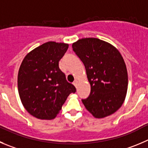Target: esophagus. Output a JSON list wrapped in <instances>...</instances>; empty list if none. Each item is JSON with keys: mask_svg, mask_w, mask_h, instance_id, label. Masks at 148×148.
Instances as JSON below:
<instances>
[{"mask_svg": "<svg viewBox=\"0 0 148 148\" xmlns=\"http://www.w3.org/2000/svg\"><path fill=\"white\" fill-rule=\"evenodd\" d=\"M78 81H77V80H75V81L73 82V85L75 86V87H77V86H78Z\"/></svg>", "mask_w": 148, "mask_h": 148, "instance_id": "1", "label": "esophagus"}]
</instances>
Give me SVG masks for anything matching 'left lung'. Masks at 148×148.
I'll use <instances>...</instances> for the list:
<instances>
[{
  "mask_svg": "<svg viewBox=\"0 0 148 148\" xmlns=\"http://www.w3.org/2000/svg\"><path fill=\"white\" fill-rule=\"evenodd\" d=\"M73 50L85 66L91 92L82 99L95 118L112 115L123 105L128 88L126 64L118 49L95 38L73 43Z\"/></svg>",
  "mask_w": 148,
  "mask_h": 148,
  "instance_id": "obj_1",
  "label": "left lung"
}]
</instances>
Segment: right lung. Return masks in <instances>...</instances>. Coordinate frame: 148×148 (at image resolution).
Masks as SVG:
<instances>
[{"label": "right lung", "mask_w": 148, "mask_h": 148, "mask_svg": "<svg viewBox=\"0 0 148 148\" xmlns=\"http://www.w3.org/2000/svg\"><path fill=\"white\" fill-rule=\"evenodd\" d=\"M67 49V43L47 42L28 53L21 64L19 97L27 111L37 119H54L69 94L76 91L59 67Z\"/></svg>", "instance_id": "1"}]
</instances>
